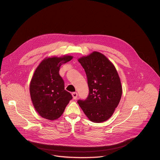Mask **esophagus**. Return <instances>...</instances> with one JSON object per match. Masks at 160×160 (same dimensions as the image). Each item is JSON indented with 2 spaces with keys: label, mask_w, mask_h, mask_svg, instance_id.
I'll return each mask as SVG.
<instances>
[{
  "label": "esophagus",
  "mask_w": 160,
  "mask_h": 160,
  "mask_svg": "<svg viewBox=\"0 0 160 160\" xmlns=\"http://www.w3.org/2000/svg\"><path fill=\"white\" fill-rule=\"evenodd\" d=\"M72 96H73V98L74 99H76L77 98V96H78V94H77V92H73V93H72Z\"/></svg>",
  "instance_id": "obj_1"
}]
</instances>
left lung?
<instances>
[{
  "label": "left lung",
  "mask_w": 160,
  "mask_h": 160,
  "mask_svg": "<svg viewBox=\"0 0 160 160\" xmlns=\"http://www.w3.org/2000/svg\"><path fill=\"white\" fill-rule=\"evenodd\" d=\"M85 72L89 92L77 102L85 115L95 123L108 120L118 106L122 87L115 67L102 54L94 52L78 59Z\"/></svg>",
  "instance_id": "1"
}]
</instances>
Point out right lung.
<instances>
[{
  "label": "right lung",
  "mask_w": 160,
  "mask_h": 160,
  "mask_svg": "<svg viewBox=\"0 0 160 160\" xmlns=\"http://www.w3.org/2000/svg\"><path fill=\"white\" fill-rule=\"evenodd\" d=\"M73 57H53L45 59L37 67L31 80V99L39 115L48 120L59 118L65 108L72 99V94L64 89V82L59 75L62 63Z\"/></svg>",
  "instance_id": "obj_1"
}]
</instances>
